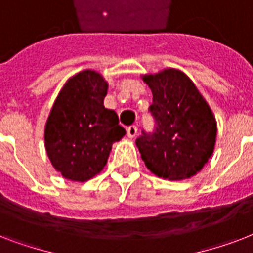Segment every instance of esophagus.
<instances>
[{"label": "esophagus", "mask_w": 253, "mask_h": 253, "mask_svg": "<svg viewBox=\"0 0 253 253\" xmlns=\"http://www.w3.org/2000/svg\"><path fill=\"white\" fill-rule=\"evenodd\" d=\"M138 135V127L136 126H130L128 128H127V136L128 138H135Z\"/></svg>", "instance_id": "obj_1"}]
</instances>
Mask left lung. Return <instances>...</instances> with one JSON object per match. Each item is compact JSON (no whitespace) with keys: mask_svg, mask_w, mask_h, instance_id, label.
<instances>
[{"mask_svg":"<svg viewBox=\"0 0 253 253\" xmlns=\"http://www.w3.org/2000/svg\"><path fill=\"white\" fill-rule=\"evenodd\" d=\"M154 102L156 127L136 139L143 162L151 172L168 180H185L200 172L215 147L216 121L190 79L178 69L144 75Z\"/></svg>","mask_w":253,"mask_h":253,"instance_id":"1","label":"left lung"}]
</instances>
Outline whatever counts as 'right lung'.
<instances>
[{
    "mask_svg": "<svg viewBox=\"0 0 253 253\" xmlns=\"http://www.w3.org/2000/svg\"><path fill=\"white\" fill-rule=\"evenodd\" d=\"M107 83L91 69L64 84L49 111L44 146L53 168L67 180L85 182L106 166L113 143L125 136L114 110L103 106Z\"/></svg>",
    "mask_w": 253,
    "mask_h": 253,
    "instance_id": "1",
    "label": "right lung"
}]
</instances>
